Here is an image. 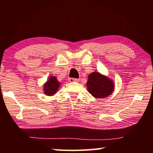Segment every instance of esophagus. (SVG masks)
<instances>
[{
    "mask_svg": "<svg viewBox=\"0 0 153 153\" xmlns=\"http://www.w3.org/2000/svg\"><path fill=\"white\" fill-rule=\"evenodd\" d=\"M69 82H75L78 81V79H76V78H72V77H70V78H69Z\"/></svg>",
    "mask_w": 153,
    "mask_h": 153,
    "instance_id": "esophagus-1",
    "label": "esophagus"
}]
</instances>
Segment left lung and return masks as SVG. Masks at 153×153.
<instances>
[{
	"instance_id": "left-lung-1",
	"label": "left lung",
	"mask_w": 153,
	"mask_h": 153,
	"mask_svg": "<svg viewBox=\"0 0 153 153\" xmlns=\"http://www.w3.org/2000/svg\"><path fill=\"white\" fill-rule=\"evenodd\" d=\"M86 85L89 93L97 98H103L109 96L115 87L112 80L97 71L89 75Z\"/></svg>"
}]
</instances>
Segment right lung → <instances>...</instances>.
Listing matches in <instances>:
<instances>
[{"mask_svg": "<svg viewBox=\"0 0 153 153\" xmlns=\"http://www.w3.org/2000/svg\"><path fill=\"white\" fill-rule=\"evenodd\" d=\"M59 87L60 82L55 76H51L44 85V93L47 96H53L57 92Z\"/></svg>", "mask_w": 153, "mask_h": 153, "instance_id": "add662e5", "label": "right lung"}]
</instances>
